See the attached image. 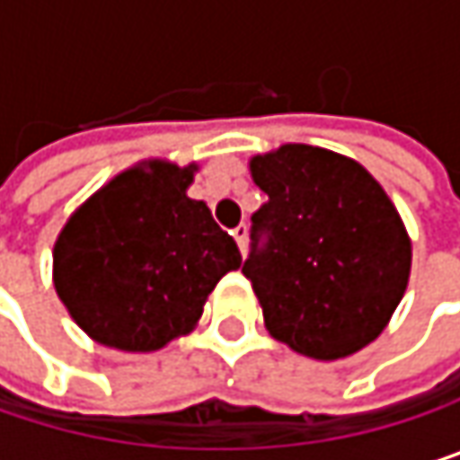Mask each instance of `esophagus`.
I'll return each instance as SVG.
<instances>
[{"label": "esophagus", "instance_id": "esophagus-1", "mask_svg": "<svg viewBox=\"0 0 460 460\" xmlns=\"http://www.w3.org/2000/svg\"><path fill=\"white\" fill-rule=\"evenodd\" d=\"M234 234V239H236V244H239V250L244 252V244H247V226L244 224H239L236 229L231 231Z\"/></svg>", "mask_w": 460, "mask_h": 460}]
</instances>
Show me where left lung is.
<instances>
[{
	"instance_id": "1",
	"label": "left lung",
	"mask_w": 460,
	"mask_h": 460,
	"mask_svg": "<svg viewBox=\"0 0 460 460\" xmlns=\"http://www.w3.org/2000/svg\"><path fill=\"white\" fill-rule=\"evenodd\" d=\"M266 202L252 213L242 274L269 332L314 359L381 335L405 296L411 239L381 183L354 159L288 143L250 162Z\"/></svg>"
}]
</instances>
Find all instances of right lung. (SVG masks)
Returning a JSON list of instances; mask_svg holds the SVG:
<instances>
[{
    "label": "right lung",
    "mask_w": 460,
    "mask_h": 460,
    "mask_svg": "<svg viewBox=\"0 0 460 460\" xmlns=\"http://www.w3.org/2000/svg\"><path fill=\"white\" fill-rule=\"evenodd\" d=\"M194 167L148 162L117 175L63 226L55 290L103 346L154 351L186 335L218 279L242 266L231 234L189 199Z\"/></svg>",
    "instance_id": "add662e5"
}]
</instances>
